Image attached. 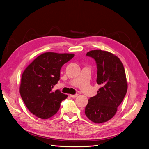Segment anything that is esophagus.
Segmentation results:
<instances>
[{
	"mask_svg": "<svg viewBox=\"0 0 149 149\" xmlns=\"http://www.w3.org/2000/svg\"><path fill=\"white\" fill-rule=\"evenodd\" d=\"M78 94H74V95L71 94V95H70V97H72V98H75V97H77L78 96Z\"/></svg>",
	"mask_w": 149,
	"mask_h": 149,
	"instance_id": "1",
	"label": "esophagus"
}]
</instances>
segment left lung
Here are the masks:
<instances>
[{
    "mask_svg": "<svg viewBox=\"0 0 149 149\" xmlns=\"http://www.w3.org/2000/svg\"><path fill=\"white\" fill-rule=\"evenodd\" d=\"M97 65V80L101 87L97 94L88 100L86 116L95 123H102L113 117L127 91L124 68L117 56L101 49L87 52Z\"/></svg>",
    "mask_w": 149,
    "mask_h": 149,
    "instance_id": "8db88e82",
    "label": "left lung"
}]
</instances>
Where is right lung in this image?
Returning a JSON list of instances; mask_svg holds the SVG:
<instances>
[{
    "instance_id": "obj_1",
    "label": "right lung",
    "mask_w": 149,
    "mask_h": 149,
    "mask_svg": "<svg viewBox=\"0 0 149 149\" xmlns=\"http://www.w3.org/2000/svg\"><path fill=\"white\" fill-rule=\"evenodd\" d=\"M74 54L44 53L34 59L22 76L19 93L32 113L46 119L58 111L61 101L68 95L52 91L60 80L62 66L72 58Z\"/></svg>"
}]
</instances>
